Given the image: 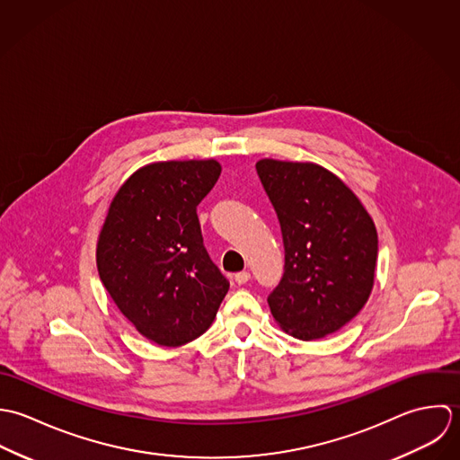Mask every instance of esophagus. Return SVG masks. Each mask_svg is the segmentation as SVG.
<instances>
[{"label": "esophagus", "mask_w": 460, "mask_h": 460, "mask_svg": "<svg viewBox=\"0 0 460 460\" xmlns=\"http://www.w3.org/2000/svg\"><path fill=\"white\" fill-rule=\"evenodd\" d=\"M249 279H251V274H249V272H245V270H243V272H238V274L234 276L236 284H240V286H242V284H247V282H249Z\"/></svg>", "instance_id": "34e87169"}]
</instances>
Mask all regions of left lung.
<instances>
[{"label": "left lung", "instance_id": "8db88e82", "mask_svg": "<svg viewBox=\"0 0 460 460\" xmlns=\"http://www.w3.org/2000/svg\"><path fill=\"white\" fill-rule=\"evenodd\" d=\"M258 176L274 204L284 274L269 296L277 325L302 341L347 325L373 289L378 240L359 197L311 162L265 158Z\"/></svg>", "mask_w": 460, "mask_h": 460}]
</instances>
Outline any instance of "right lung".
Returning <instances> with one entry per match:
<instances>
[{"mask_svg":"<svg viewBox=\"0 0 460 460\" xmlns=\"http://www.w3.org/2000/svg\"><path fill=\"white\" fill-rule=\"evenodd\" d=\"M217 160L156 162L113 195L95 249L119 311L162 347L204 334L229 289L204 249L197 206L220 176Z\"/></svg>","mask_w":460,"mask_h":460,"instance_id":"add662e5","label":"right lung"}]
</instances>
